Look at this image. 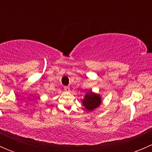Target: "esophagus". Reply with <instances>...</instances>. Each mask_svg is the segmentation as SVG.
Instances as JSON below:
<instances>
[{
    "instance_id": "34e87169",
    "label": "esophagus",
    "mask_w": 152,
    "mask_h": 152,
    "mask_svg": "<svg viewBox=\"0 0 152 152\" xmlns=\"http://www.w3.org/2000/svg\"><path fill=\"white\" fill-rule=\"evenodd\" d=\"M64 90L66 92H70V87H64Z\"/></svg>"
}]
</instances>
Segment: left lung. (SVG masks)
Listing matches in <instances>:
<instances>
[{
  "label": "left lung",
  "mask_w": 152,
  "mask_h": 152,
  "mask_svg": "<svg viewBox=\"0 0 152 152\" xmlns=\"http://www.w3.org/2000/svg\"><path fill=\"white\" fill-rule=\"evenodd\" d=\"M82 104L88 111H92L100 106L102 103V98L99 94L89 91L82 99Z\"/></svg>",
  "instance_id": "8db88e82"
}]
</instances>
